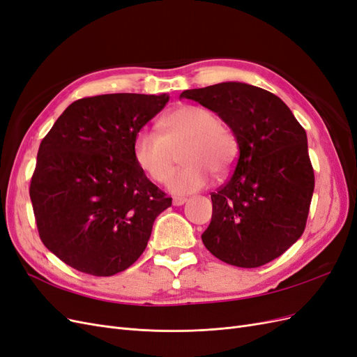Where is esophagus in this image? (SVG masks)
Masks as SVG:
<instances>
[{
    "label": "esophagus",
    "instance_id": "esophagus-1",
    "mask_svg": "<svg viewBox=\"0 0 357 357\" xmlns=\"http://www.w3.org/2000/svg\"><path fill=\"white\" fill-rule=\"evenodd\" d=\"M186 201V198H172V204H174L176 207H180V205H183Z\"/></svg>",
    "mask_w": 357,
    "mask_h": 357
}]
</instances>
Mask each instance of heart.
Wrapping results in <instances>:
<instances>
[{"label": "heart", "mask_w": 357, "mask_h": 357, "mask_svg": "<svg viewBox=\"0 0 357 357\" xmlns=\"http://www.w3.org/2000/svg\"><path fill=\"white\" fill-rule=\"evenodd\" d=\"M162 134L143 129L134 139V158L146 174L165 183L174 165L172 149L183 144L185 164L169 178L168 189L176 195L195 193L210 183L211 172L220 178L236 159V138L219 116L201 105H181L160 121Z\"/></svg>", "instance_id": "1"}]
</instances>
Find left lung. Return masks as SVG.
<instances>
[{
    "instance_id": "obj_1",
    "label": "left lung",
    "mask_w": 357,
    "mask_h": 357,
    "mask_svg": "<svg viewBox=\"0 0 357 357\" xmlns=\"http://www.w3.org/2000/svg\"><path fill=\"white\" fill-rule=\"evenodd\" d=\"M180 98L218 113L238 146L232 177L211 193L204 245L234 266L274 261L304 232L314 192L305 129L277 95L241 82L183 91Z\"/></svg>"
}]
</instances>
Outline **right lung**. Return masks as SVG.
I'll list each match as a JSON object with an SVG mask.
<instances>
[{"instance_id":"1","label":"right lung","mask_w":357,"mask_h":357,"mask_svg":"<svg viewBox=\"0 0 357 357\" xmlns=\"http://www.w3.org/2000/svg\"><path fill=\"white\" fill-rule=\"evenodd\" d=\"M168 93H107L70 104L43 138L29 197L40 238L77 271L110 277L143 255L171 198L134 158Z\"/></svg>"}]
</instances>
